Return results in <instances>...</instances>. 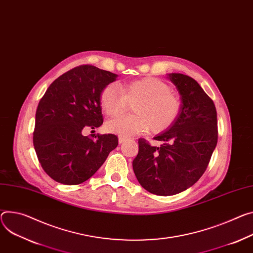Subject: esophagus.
<instances>
[{"label":"esophagus","instance_id":"esophagus-1","mask_svg":"<svg viewBox=\"0 0 253 253\" xmlns=\"http://www.w3.org/2000/svg\"><path fill=\"white\" fill-rule=\"evenodd\" d=\"M118 141H119V143H120V144H122V143H124V142L126 141V138H125V137L119 136V138H118Z\"/></svg>","mask_w":253,"mask_h":253}]
</instances>
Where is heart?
Listing matches in <instances>:
<instances>
[{
    "label": "heart",
    "mask_w": 253,
    "mask_h": 253,
    "mask_svg": "<svg viewBox=\"0 0 253 253\" xmlns=\"http://www.w3.org/2000/svg\"><path fill=\"white\" fill-rule=\"evenodd\" d=\"M100 106L109 117L123 114L128 104H134V115L113 118L106 122V130L122 136H133L148 130L159 133L176 119L180 101L170 86L157 78H144L129 84L106 85L100 94Z\"/></svg>",
    "instance_id": "obj_1"
}]
</instances>
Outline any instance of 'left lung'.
<instances>
[{"mask_svg":"<svg viewBox=\"0 0 253 253\" xmlns=\"http://www.w3.org/2000/svg\"><path fill=\"white\" fill-rule=\"evenodd\" d=\"M180 96L175 121L153 139L160 147L138 141L132 167L137 180L149 193L172 196L186 191L205 172L217 145V112L213 101L192 78L169 74Z\"/></svg>","mask_w":253,"mask_h":253,"instance_id":"left-lung-1","label":"left lung"}]
</instances>
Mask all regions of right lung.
Wrapping results in <instances>:
<instances>
[{
	"mask_svg": "<svg viewBox=\"0 0 253 253\" xmlns=\"http://www.w3.org/2000/svg\"><path fill=\"white\" fill-rule=\"evenodd\" d=\"M118 75L81 65L56 79L40 100L33 144L39 163L52 179L79 185L93 176L117 147L114 134L84 136L103 124L100 94ZM94 137V136H93Z\"/></svg>",
	"mask_w": 253,
	"mask_h": 253,
	"instance_id": "1",
	"label": "right lung"
}]
</instances>
